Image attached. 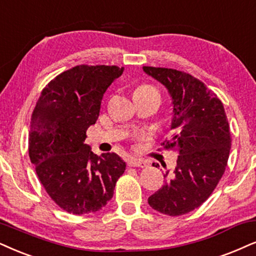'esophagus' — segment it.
Segmentation results:
<instances>
[{"instance_id": "esophagus-1", "label": "esophagus", "mask_w": 256, "mask_h": 256, "mask_svg": "<svg viewBox=\"0 0 256 256\" xmlns=\"http://www.w3.org/2000/svg\"><path fill=\"white\" fill-rule=\"evenodd\" d=\"M128 166H139V168H145L148 166L146 162H145L144 160H140V158H134V157L128 158Z\"/></svg>"}]
</instances>
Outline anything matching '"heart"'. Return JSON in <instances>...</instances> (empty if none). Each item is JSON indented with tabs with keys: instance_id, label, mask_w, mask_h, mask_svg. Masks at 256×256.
Here are the masks:
<instances>
[{
	"instance_id": "heart-1",
	"label": "heart",
	"mask_w": 256,
	"mask_h": 256,
	"mask_svg": "<svg viewBox=\"0 0 256 256\" xmlns=\"http://www.w3.org/2000/svg\"><path fill=\"white\" fill-rule=\"evenodd\" d=\"M137 90H154V88H152V87H150V86H140V87H138Z\"/></svg>"
}]
</instances>
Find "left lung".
I'll use <instances>...</instances> for the list:
<instances>
[{"mask_svg": "<svg viewBox=\"0 0 256 256\" xmlns=\"http://www.w3.org/2000/svg\"><path fill=\"white\" fill-rule=\"evenodd\" d=\"M143 70L168 90L174 134L164 148L180 154L148 202L162 214L184 215L206 200L224 172L232 146L227 116L218 96L190 74L148 66Z\"/></svg>", "mask_w": 256, "mask_h": 256, "instance_id": "left-lung-1", "label": "left lung"}]
</instances>
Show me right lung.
<instances>
[{"instance_id": "1", "label": "right lung", "mask_w": 256, "mask_h": 256, "mask_svg": "<svg viewBox=\"0 0 256 256\" xmlns=\"http://www.w3.org/2000/svg\"><path fill=\"white\" fill-rule=\"evenodd\" d=\"M122 72L105 64L73 67L44 87L32 116L29 158L50 198L70 214L99 212L125 171L117 154L98 156L85 144L104 93Z\"/></svg>"}]
</instances>
